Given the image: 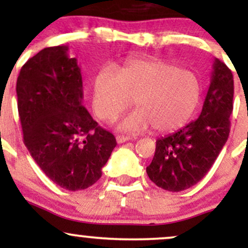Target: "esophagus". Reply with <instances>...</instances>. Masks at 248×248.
I'll return each mask as SVG.
<instances>
[{
  "label": "esophagus",
  "mask_w": 248,
  "mask_h": 248,
  "mask_svg": "<svg viewBox=\"0 0 248 248\" xmlns=\"http://www.w3.org/2000/svg\"><path fill=\"white\" fill-rule=\"evenodd\" d=\"M115 139H116V142H118L119 144L124 143V142H127L128 140H130V138H128V136H124V135H118Z\"/></svg>",
  "instance_id": "1"
}]
</instances>
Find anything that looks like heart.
<instances>
[{
  "mask_svg": "<svg viewBox=\"0 0 248 248\" xmlns=\"http://www.w3.org/2000/svg\"><path fill=\"white\" fill-rule=\"evenodd\" d=\"M202 96L197 76L161 59H136L120 73L105 67L93 82V109L105 121H113L136 105L134 112L119 122L118 130L140 134L150 127L171 133L191 120Z\"/></svg>",
  "mask_w": 248,
  "mask_h": 248,
  "instance_id": "heart-1",
  "label": "heart"
}]
</instances>
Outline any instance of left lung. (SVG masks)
Segmentation results:
<instances>
[{"label":"left lung","instance_id":"left-lung-1","mask_svg":"<svg viewBox=\"0 0 248 248\" xmlns=\"http://www.w3.org/2000/svg\"><path fill=\"white\" fill-rule=\"evenodd\" d=\"M233 93L231 70L216 58L199 118L156 141L155 155L147 167L156 186L183 191L206 175L229 139Z\"/></svg>","mask_w":248,"mask_h":248}]
</instances>
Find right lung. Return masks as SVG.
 Segmentation results:
<instances>
[{
	"label": "right lung",
	"instance_id": "1",
	"mask_svg": "<svg viewBox=\"0 0 248 248\" xmlns=\"http://www.w3.org/2000/svg\"><path fill=\"white\" fill-rule=\"evenodd\" d=\"M69 46L45 47L21 69L17 107L24 144L43 172L70 191L101 177L116 146L82 105V79Z\"/></svg>",
	"mask_w": 248,
	"mask_h": 248
}]
</instances>
